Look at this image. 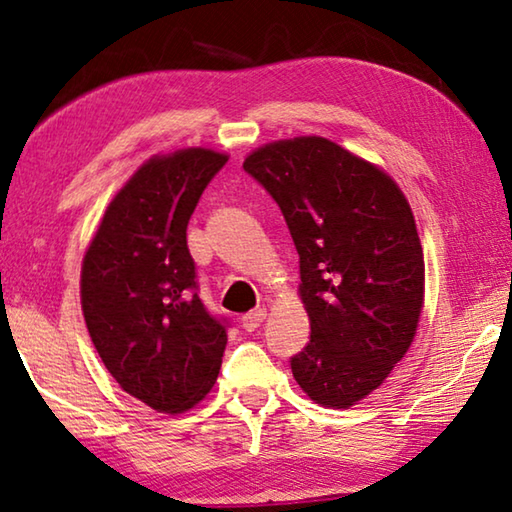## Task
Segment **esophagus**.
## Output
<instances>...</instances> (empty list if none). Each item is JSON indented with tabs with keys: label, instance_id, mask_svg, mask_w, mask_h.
Returning <instances> with one entry per match:
<instances>
[{
	"label": "esophagus",
	"instance_id": "1",
	"mask_svg": "<svg viewBox=\"0 0 512 512\" xmlns=\"http://www.w3.org/2000/svg\"><path fill=\"white\" fill-rule=\"evenodd\" d=\"M264 318H266V309H253L241 316V325H244V329H248V332H253V329H257L264 323Z\"/></svg>",
	"mask_w": 512,
	"mask_h": 512
}]
</instances>
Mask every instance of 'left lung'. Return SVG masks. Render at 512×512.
I'll list each match as a JSON object with an SVG mask.
<instances>
[{"label": "left lung", "mask_w": 512, "mask_h": 512, "mask_svg": "<svg viewBox=\"0 0 512 512\" xmlns=\"http://www.w3.org/2000/svg\"><path fill=\"white\" fill-rule=\"evenodd\" d=\"M244 169L275 198L300 255L309 343L298 386L350 409L409 352L424 307V255L411 205L388 173L327 137L259 146Z\"/></svg>", "instance_id": "8db88e82"}]
</instances>
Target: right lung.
Here are the masks:
<instances>
[{
  "mask_svg": "<svg viewBox=\"0 0 512 512\" xmlns=\"http://www.w3.org/2000/svg\"><path fill=\"white\" fill-rule=\"evenodd\" d=\"M228 153L189 146L146 160L112 196L83 255L81 307L121 391L183 413L212 391L228 343L196 293L187 223Z\"/></svg>",
  "mask_w": 512,
  "mask_h": 512,
  "instance_id": "1",
  "label": "right lung"
}]
</instances>
